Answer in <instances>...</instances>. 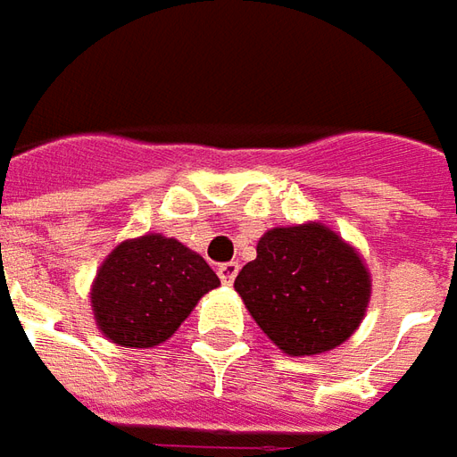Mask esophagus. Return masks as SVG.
Segmentation results:
<instances>
[{"label": "esophagus", "instance_id": "esophagus-1", "mask_svg": "<svg viewBox=\"0 0 457 457\" xmlns=\"http://www.w3.org/2000/svg\"><path fill=\"white\" fill-rule=\"evenodd\" d=\"M236 275H238V263H236V261L219 265V278H221L223 286H231L236 280Z\"/></svg>", "mask_w": 457, "mask_h": 457}]
</instances>
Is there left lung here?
<instances>
[{"label": "left lung", "mask_w": 457, "mask_h": 457, "mask_svg": "<svg viewBox=\"0 0 457 457\" xmlns=\"http://www.w3.org/2000/svg\"><path fill=\"white\" fill-rule=\"evenodd\" d=\"M236 293L273 345L293 357L347 342L367 312L371 278L361 255L322 223L270 228Z\"/></svg>", "instance_id": "1"}]
</instances>
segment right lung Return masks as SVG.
Wrapping results in <instances>:
<instances>
[{"label":"right lung","instance_id":"obj_1","mask_svg":"<svg viewBox=\"0 0 457 457\" xmlns=\"http://www.w3.org/2000/svg\"><path fill=\"white\" fill-rule=\"evenodd\" d=\"M221 286L202 255L177 238L147 234L103 261L90 290L100 332L120 347H154L179 329L194 305Z\"/></svg>","mask_w":457,"mask_h":457}]
</instances>
